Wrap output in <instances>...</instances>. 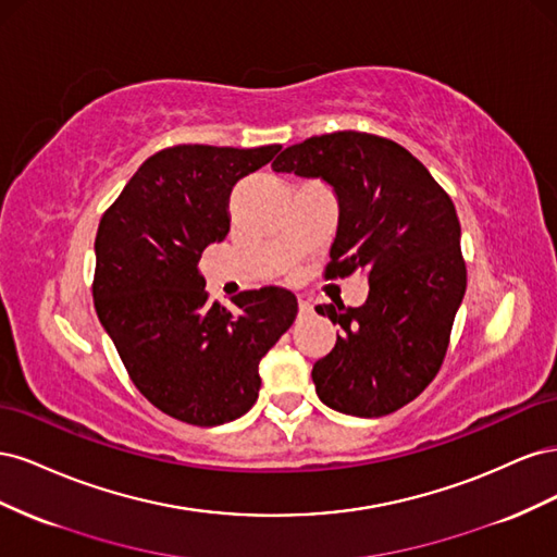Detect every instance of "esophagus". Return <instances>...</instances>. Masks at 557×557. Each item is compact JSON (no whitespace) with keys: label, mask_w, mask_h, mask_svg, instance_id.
Instances as JSON below:
<instances>
[{"label":"esophagus","mask_w":557,"mask_h":557,"mask_svg":"<svg viewBox=\"0 0 557 557\" xmlns=\"http://www.w3.org/2000/svg\"><path fill=\"white\" fill-rule=\"evenodd\" d=\"M297 305H299V315H309V313H313V305H311V299H309V297H299V299H297Z\"/></svg>","instance_id":"1"}]
</instances>
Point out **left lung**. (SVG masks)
Instances as JSON below:
<instances>
[{
  "instance_id": "obj_1",
  "label": "left lung",
  "mask_w": 557,
  "mask_h": 557,
  "mask_svg": "<svg viewBox=\"0 0 557 557\" xmlns=\"http://www.w3.org/2000/svg\"><path fill=\"white\" fill-rule=\"evenodd\" d=\"M272 170L332 185L339 225L325 278L362 269L369 281L362 307H315L342 327L313 364L320 401L360 418L401 409L440 372L467 288L450 197L407 148L352 129L288 146Z\"/></svg>"
}]
</instances>
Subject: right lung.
<instances>
[{
	"label": "right lung",
	"mask_w": 557,
	"mask_h": 557,
	"mask_svg": "<svg viewBox=\"0 0 557 557\" xmlns=\"http://www.w3.org/2000/svg\"><path fill=\"white\" fill-rule=\"evenodd\" d=\"M281 146L181 144L150 156L102 215L92 297L139 393L181 423L213 428L258 399V364L297 315L283 288L209 299L199 258L230 232V193Z\"/></svg>",
	"instance_id": "obj_1"
}]
</instances>
